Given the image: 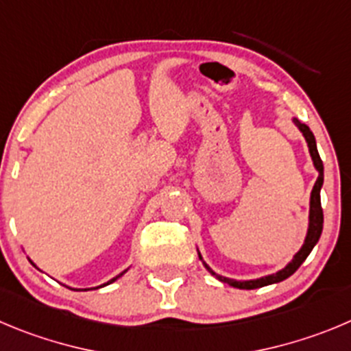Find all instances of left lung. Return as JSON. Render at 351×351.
Segmentation results:
<instances>
[{
  "label": "left lung",
  "instance_id": "1",
  "mask_svg": "<svg viewBox=\"0 0 351 351\" xmlns=\"http://www.w3.org/2000/svg\"><path fill=\"white\" fill-rule=\"evenodd\" d=\"M293 123L296 124L298 130L303 133L304 140L308 143V152L312 156L313 160V166L315 169L319 171V176H317V182L312 189V194H310V213H308V230H306V237H304L303 245L300 247L296 254L293 256V260L282 268V270L275 271V274L270 275H265V277H260V279H251V280H235V279H228V277H223V275L216 274L211 267L204 261L202 254L199 253V260L202 261V265L206 267V270L209 271L211 275H215L216 279L220 280V282L228 284L232 287H237V289H258V287H263V286H270V284H277V282H282L286 280L287 277L294 274L298 268L301 267L306 256L312 253V250L315 247V244L319 242L320 234H322V227H324V213H322V206H320V189L324 185V165H322V159L319 156V150H317V142H315V136L313 133L310 131V128L306 124L300 123L298 119H293Z\"/></svg>",
  "mask_w": 351,
  "mask_h": 351
}]
</instances>
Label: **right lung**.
Listing matches in <instances>:
<instances>
[{
	"label": "right lung",
	"instance_id": "1",
	"mask_svg": "<svg viewBox=\"0 0 351 351\" xmlns=\"http://www.w3.org/2000/svg\"><path fill=\"white\" fill-rule=\"evenodd\" d=\"M126 274V270L124 271H121L119 275H116V277H114V279H110L109 282H106V284H101V286H98V287H104V286H109V284H112V282H116L117 279H119V277H123V275ZM98 287H91V289H98ZM74 291H90V289H74Z\"/></svg>",
	"mask_w": 351,
	"mask_h": 351
}]
</instances>
